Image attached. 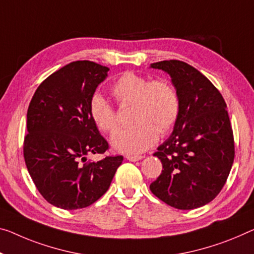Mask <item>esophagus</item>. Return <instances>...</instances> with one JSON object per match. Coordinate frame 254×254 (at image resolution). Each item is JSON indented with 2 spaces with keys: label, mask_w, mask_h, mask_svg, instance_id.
Returning a JSON list of instances; mask_svg holds the SVG:
<instances>
[{
  "label": "esophagus",
  "mask_w": 254,
  "mask_h": 254,
  "mask_svg": "<svg viewBox=\"0 0 254 254\" xmlns=\"http://www.w3.org/2000/svg\"><path fill=\"white\" fill-rule=\"evenodd\" d=\"M144 157L142 155H126V159L128 161H131V162H136V161H139V160H142Z\"/></svg>",
  "instance_id": "34e87169"
}]
</instances>
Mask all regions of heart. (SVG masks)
Listing matches in <instances>:
<instances>
[{"instance_id":"1","label":"heart","mask_w":254,"mask_h":254,"mask_svg":"<svg viewBox=\"0 0 254 254\" xmlns=\"http://www.w3.org/2000/svg\"><path fill=\"white\" fill-rule=\"evenodd\" d=\"M119 104H134L132 126L120 129L111 137V145L127 154H139L157 142L176 124L179 99L169 81L151 80L149 77L127 71L111 87ZM89 114L95 126L104 132H114L119 126L118 116L102 95L96 94L89 103Z\"/></svg>"}]
</instances>
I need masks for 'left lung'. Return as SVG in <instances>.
<instances>
[{"instance_id":"1","label":"left lung","mask_w":254,"mask_h":254,"mask_svg":"<svg viewBox=\"0 0 254 254\" xmlns=\"http://www.w3.org/2000/svg\"><path fill=\"white\" fill-rule=\"evenodd\" d=\"M150 68L170 76L179 99L174 130L154 153L163 170L150 190L176 209L200 208L219 194L234 162L227 105L211 81L186 62L166 60Z\"/></svg>"}]
</instances>
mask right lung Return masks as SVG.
I'll return each instance as SVG.
<instances>
[{
    "instance_id": "add662e5",
    "label": "right lung",
    "mask_w": 254,
    "mask_h": 254,
    "mask_svg": "<svg viewBox=\"0 0 254 254\" xmlns=\"http://www.w3.org/2000/svg\"><path fill=\"white\" fill-rule=\"evenodd\" d=\"M108 67L73 61L49 76L35 92L27 111L23 157L43 197L64 210L86 208L107 192L124 158L85 162L88 153L102 154L108 142L89 114L97 86Z\"/></svg>"
}]
</instances>
